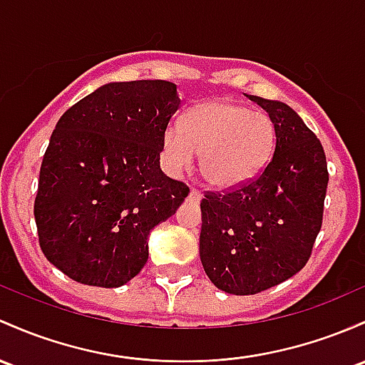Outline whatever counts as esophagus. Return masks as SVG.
I'll use <instances>...</instances> for the list:
<instances>
[{
	"label": "esophagus",
	"mask_w": 365,
	"mask_h": 365,
	"mask_svg": "<svg viewBox=\"0 0 365 365\" xmlns=\"http://www.w3.org/2000/svg\"><path fill=\"white\" fill-rule=\"evenodd\" d=\"M202 199V194L197 189H190L189 192V201L190 202H199Z\"/></svg>",
	"instance_id": "34e87169"
}]
</instances>
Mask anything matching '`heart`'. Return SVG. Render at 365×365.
<instances>
[{
  "label": "heart",
  "mask_w": 365,
  "mask_h": 365,
  "mask_svg": "<svg viewBox=\"0 0 365 365\" xmlns=\"http://www.w3.org/2000/svg\"><path fill=\"white\" fill-rule=\"evenodd\" d=\"M275 123L267 112L220 98L199 103L163 135L164 164L171 173L192 168L201 154V175L215 190H232L253 180L275 149Z\"/></svg>",
  "instance_id": "1"
}]
</instances>
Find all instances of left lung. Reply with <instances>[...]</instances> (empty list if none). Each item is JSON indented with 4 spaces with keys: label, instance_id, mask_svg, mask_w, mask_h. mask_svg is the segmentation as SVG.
Listing matches in <instances>:
<instances>
[{
    "label": "left lung",
    "instance_id": "obj_1",
    "mask_svg": "<svg viewBox=\"0 0 365 365\" xmlns=\"http://www.w3.org/2000/svg\"><path fill=\"white\" fill-rule=\"evenodd\" d=\"M275 123V150L253 182L201 201L199 255L228 294H256L307 265L322 227L327 163L320 140L287 103L246 95Z\"/></svg>",
    "mask_w": 365,
    "mask_h": 365
}]
</instances>
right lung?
Returning <instances> with one entry per match:
<instances>
[{"instance_id":"1","label":"right lung","mask_w":365,"mask_h":365,"mask_svg":"<svg viewBox=\"0 0 365 365\" xmlns=\"http://www.w3.org/2000/svg\"><path fill=\"white\" fill-rule=\"evenodd\" d=\"M178 107L175 83H107L58 119L39 171L34 218L43 253L67 277L119 287L147 263L152 228L189 195L159 164Z\"/></svg>"}]
</instances>
